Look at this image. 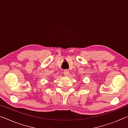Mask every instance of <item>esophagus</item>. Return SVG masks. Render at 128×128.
Here are the masks:
<instances>
[{
	"mask_svg": "<svg viewBox=\"0 0 128 128\" xmlns=\"http://www.w3.org/2000/svg\"><path fill=\"white\" fill-rule=\"evenodd\" d=\"M69 72L68 69H65V70H64L63 71V73L65 76H68L69 74Z\"/></svg>",
	"mask_w": 128,
	"mask_h": 128,
	"instance_id": "1",
	"label": "esophagus"
}]
</instances>
